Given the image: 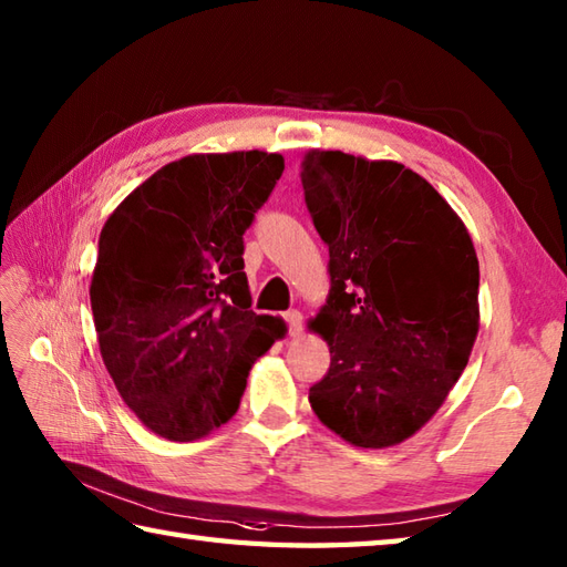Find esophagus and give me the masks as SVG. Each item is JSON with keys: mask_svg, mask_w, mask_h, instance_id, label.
<instances>
[{"mask_svg": "<svg viewBox=\"0 0 567 567\" xmlns=\"http://www.w3.org/2000/svg\"><path fill=\"white\" fill-rule=\"evenodd\" d=\"M285 321H287V327H290V336H299V333H302V315H299L297 309L287 311Z\"/></svg>", "mask_w": 567, "mask_h": 567, "instance_id": "34e87169", "label": "esophagus"}]
</instances>
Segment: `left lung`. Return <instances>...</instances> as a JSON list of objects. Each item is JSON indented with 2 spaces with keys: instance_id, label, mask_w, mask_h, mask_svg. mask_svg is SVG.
<instances>
[{
  "instance_id": "1",
  "label": "left lung",
  "mask_w": 567,
  "mask_h": 567,
  "mask_svg": "<svg viewBox=\"0 0 567 567\" xmlns=\"http://www.w3.org/2000/svg\"><path fill=\"white\" fill-rule=\"evenodd\" d=\"M302 187L331 275L327 305L309 319L329 343L331 368L309 404L351 445L390 449L439 412L473 353V238L402 163L309 151Z\"/></svg>"
}]
</instances>
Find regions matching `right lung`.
I'll use <instances>...</instances> for the list:
<instances>
[{
    "mask_svg": "<svg viewBox=\"0 0 567 567\" xmlns=\"http://www.w3.org/2000/svg\"><path fill=\"white\" fill-rule=\"evenodd\" d=\"M285 171L280 153H192L118 204L90 302L100 353L141 424L197 441L238 412L282 319L250 311L244 234Z\"/></svg>",
    "mask_w": 567,
    "mask_h": 567,
    "instance_id": "right-lung-1",
    "label": "right lung"
}]
</instances>
